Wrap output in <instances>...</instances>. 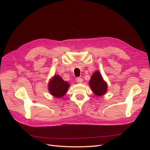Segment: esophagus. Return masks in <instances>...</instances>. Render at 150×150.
<instances>
[{"instance_id":"34e87169","label":"esophagus","mask_w":150,"mask_h":150,"mask_svg":"<svg viewBox=\"0 0 150 150\" xmlns=\"http://www.w3.org/2000/svg\"><path fill=\"white\" fill-rule=\"evenodd\" d=\"M76 81L78 83H82L83 81V79L81 78H76Z\"/></svg>"}]
</instances>
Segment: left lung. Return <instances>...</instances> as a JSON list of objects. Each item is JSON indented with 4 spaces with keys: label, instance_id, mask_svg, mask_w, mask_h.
<instances>
[{
    "label": "left lung",
    "instance_id": "left-lung-1",
    "mask_svg": "<svg viewBox=\"0 0 150 150\" xmlns=\"http://www.w3.org/2000/svg\"><path fill=\"white\" fill-rule=\"evenodd\" d=\"M89 86L96 96H102L107 91V84L104 81L99 71H96L92 75L89 81Z\"/></svg>",
    "mask_w": 150,
    "mask_h": 150
}]
</instances>
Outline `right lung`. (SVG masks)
<instances>
[{
    "label": "right lung",
    "mask_w": 150,
    "mask_h": 150,
    "mask_svg": "<svg viewBox=\"0 0 150 150\" xmlns=\"http://www.w3.org/2000/svg\"><path fill=\"white\" fill-rule=\"evenodd\" d=\"M69 84L59 76L55 75L49 84V91L52 96L61 98L66 93Z\"/></svg>",
    "instance_id": "1"
}]
</instances>
